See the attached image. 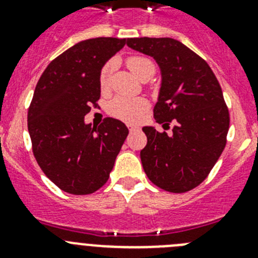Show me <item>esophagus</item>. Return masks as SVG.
Segmentation results:
<instances>
[{"instance_id":"obj_1","label":"esophagus","mask_w":258,"mask_h":258,"mask_svg":"<svg viewBox=\"0 0 258 258\" xmlns=\"http://www.w3.org/2000/svg\"><path fill=\"white\" fill-rule=\"evenodd\" d=\"M140 131V126H134V125H131V126H129V132H131V133H133V132H138Z\"/></svg>"}]
</instances>
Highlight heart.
<instances>
[{"label":"heart","instance_id":"obj_1","mask_svg":"<svg viewBox=\"0 0 258 258\" xmlns=\"http://www.w3.org/2000/svg\"><path fill=\"white\" fill-rule=\"evenodd\" d=\"M126 66L138 77L141 81L151 79L155 74V64L151 59L142 55H133L126 59ZM115 70V61H108L103 66L99 74V85L102 90H107L111 81V76ZM149 107V103L145 98H129L117 97L115 98L108 106V112L115 117L120 118L122 121L136 122L145 113Z\"/></svg>","mask_w":258,"mask_h":258}]
</instances>
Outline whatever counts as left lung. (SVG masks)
<instances>
[{
	"label": "left lung",
	"instance_id": "left-lung-1",
	"mask_svg": "<svg viewBox=\"0 0 258 258\" xmlns=\"http://www.w3.org/2000/svg\"><path fill=\"white\" fill-rule=\"evenodd\" d=\"M126 45L155 59L161 84L154 107L156 122L172 134L143 126L147 145L143 170L157 187L186 192L207 178L226 145L230 117L221 86L204 59L169 37L129 38Z\"/></svg>",
	"mask_w": 258,
	"mask_h": 258
}]
</instances>
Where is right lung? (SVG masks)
Segmentation results:
<instances>
[{
  "mask_svg": "<svg viewBox=\"0 0 258 258\" xmlns=\"http://www.w3.org/2000/svg\"><path fill=\"white\" fill-rule=\"evenodd\" d=\"M125 44L113 37L81 41L54 59L36 85L28 109L33 154L47 178L68 194L101 188L129 133L112 117L99 126L85 122L101 97V70Z\"/></svg>",
  "mask_w": 258,
  "mask_h": 258,
  "instance_id": "1",
  "label": "right lung"
}]
</instances>
